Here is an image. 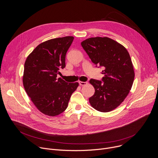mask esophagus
Masks as SVG:
<instances>
[{
  "mask_svg": "<svg viewBox=\"0 0 158 158\" xmlns=\"http://www.w3.org/2000/svg\"><path fill=\"white\" fill-rule=\"evenodd\" d=\"M79 85H80L81 86L85 85H87V82H82V81H79Z\"/></svg>",
  "mask_w": 158,
  "mask_h": 158,
  "instance_id": "1",
  "label": "esophagus"
}]
</instances>
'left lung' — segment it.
Segmentation results:
<instances>
[{
  "mask_svg": "<svg viewBox=\"0 0 158 158\" xmlns=\"http://www.w3.org/2000/svg\"><path fill=\"white\" fill-rule=\"evenodd\" d=\"M81 46L95 64L103 67L102 81L91 79L95 89L89 98L90 106L101 112H109L118 107L133 85V65L127 49L109 37H92L81 42Z\"/></svg>",
  "mask_w": 158,
  "mask_h": 158,
  "instance_id": "1",
  "label": "left lung"
}]
</instances>
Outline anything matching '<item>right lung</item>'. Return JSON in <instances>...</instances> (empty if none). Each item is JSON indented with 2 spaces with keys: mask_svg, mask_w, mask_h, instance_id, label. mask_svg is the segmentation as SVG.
<instances>
[{
  "mask_svg": "<svg viewBox=\"0 0 158 158\" xmlns=\"http://www.w3.org/2000/svg\"><path fill=\"white\" fill-rule=\"evenodd\" d=\"M71 36L51 39L38 44L25 62L23 84L31 100L43 114L55 117L68 107L78 82L57 79L65 67L66 54L73 43Z\"/></svg>",
  "mask_w": 158,
  "mask_h": 158,
  "instance_id": "obj_1",
  "label": "right lung"
}]
</instances>
